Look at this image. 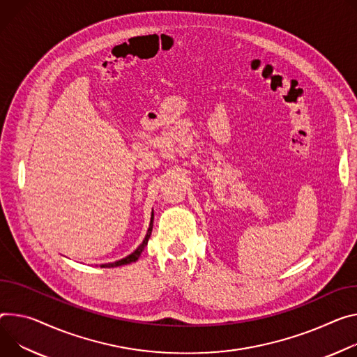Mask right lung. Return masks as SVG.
<instances>
[{
    "mask_svg": "<svg viewBox=\"0 0 357 357\" xmlns=\"http://www.w3.org/2000/svg\"><path fill=\"white\" fill-rule=\"evenodd\" d=\"M152 226H153V212H152V218H151V223H149V228H148V232H146V236L145 239L142 241V243L131 253L128 255L126 257L121 259V261H116V262H112V264H105V265H101V268H116V266H122V265H128V264H132V262H137L138 257L141 256L142 250L145 249V246L148 245V241H149V236H151V232H152Z\"/></svg>",
    "mask_w": 357,
    "mask_h": 357,
    "instance_id": "right-lung-1",
    "label": "right lung"
}]
</instances>
